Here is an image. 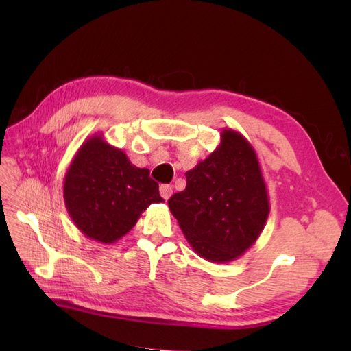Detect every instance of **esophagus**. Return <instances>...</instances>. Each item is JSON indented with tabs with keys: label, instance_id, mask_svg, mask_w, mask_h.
Masks as SVG:
<instances>
[{
	"label": "esophagus",
	"instance_id": "esophagus-1",
	"mask_svg": "<svg viewBox=\"0 0 351 351\" xmlns=\"http://www.w3.org/2000/svg\"><path fill=\"white\" fill-rule=\"evenodd\" d=\"M159 195H161L165 200H168L173 195V187L169 184H161L159 186Z\"/></svg>",
	"mask_w": 351,
	"mask_h": 351
}]
</instances>
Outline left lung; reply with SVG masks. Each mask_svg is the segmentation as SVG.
Returning a JSON list of instances; mask_svg holds the SVG:
<instances>
[{"label":"left lung","instance_id":"left-lung-1","mask_svg":"<svg viewBox=\"0 0 351 351\" xmlns=\"http://www.w3.org/2000/svg\"><path fill=\"white\" fill-rule=\"evenodd\" d=\"M183 192L168 200L190 246L209 262L237 259L258 240L269 215L267 184L246 137L224 129L221 143L186 173Z\"/></svg>","mask_w":351,"mask_h":351}]
</instances>
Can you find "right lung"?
Listing matches in <instances>:
<instances>
[{
  "mask_svg": "<svg viewBox=\"0 0 351 351\" xmlns=\"http://www.w3.org/2000/svg\"><path fill=\"white\" fill-rule=\"evenodd\" d=\"M64 204L84 236L111 244L125 236L151 204H159V186L149 169L95 134L83 142L64 177Z\"/></svg>",
  "mask_w": 351,
  "mask_h": 351,
  "instance_id": "add662e5",
  "label": "right lung"
}]
</instances>
